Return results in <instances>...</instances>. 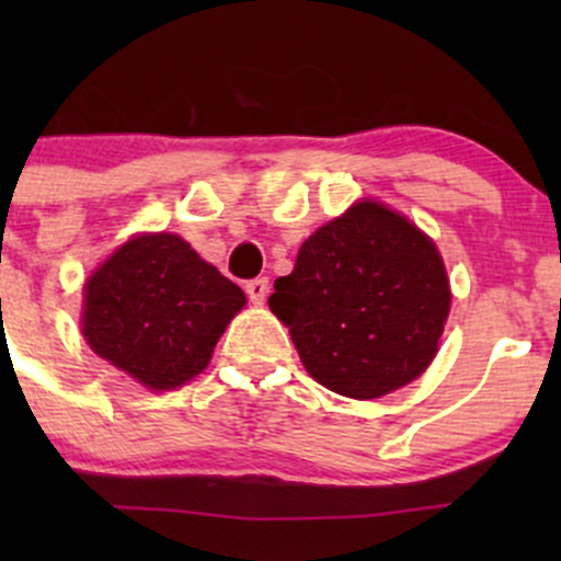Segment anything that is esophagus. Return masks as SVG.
<instances>
[{"instance_id":"34e87169","label":"esophagus","mask_w":561,"mask_h":561,"mask_svg":"<svg viewBox=\"0 0 561 561\" xmlns=\"http://www.w3.org/2000/svg\"><path fill=\"white\" fill-rule=\"evenodd\" d=\"M249 301L252 304H263L265 296H268V279L265 276H257V279H249L244 285Z\"/></svg>"}]
</instances>
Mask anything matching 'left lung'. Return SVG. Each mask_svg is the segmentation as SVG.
<instances>
[{
    "label": "left lung",
    "mask_w": 561,
    "mask_h": 561,
    "mask_svg": "<svg viewBox=\"0 0 561 561\" xmlns=\"http://www.w3.org/2000/svg\"><path fill=\"white\" fill-rule=\"evenodd\" d=\"M268 307L320 386L377 399L432 364L450 287L434 241L401 214L364 201L304 241Z\"/></svg>",
    "instance_id": "8db88e82"
}]
</instances>
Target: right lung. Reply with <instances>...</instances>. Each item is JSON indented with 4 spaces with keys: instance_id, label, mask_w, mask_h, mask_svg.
<instances>
[{
    "instance_id": "right-lung-1",
    "label": "right lung",
    "mask_w": 561,
    "mask_h": 561,
    "mask_svg": "<svg viewBox=\"0 0 561 561\" xmlns=\"http://www.w3.org/2000/svg\"><path fill=\"white\" fill-rule=\"evenodd\" d=\"M244 304L241 287L203 263L184 239L138 236L89 276L83 336L144 386L179 388L206 369Z\"/></svg>"
}]
</instances>
